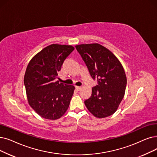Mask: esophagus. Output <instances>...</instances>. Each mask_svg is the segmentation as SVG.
Instances as JSON below:
<instances>
[{
  "mask_svg": "<svg viewBox=\"0 0 157 157\" xmlns=\"http://www.w3.org/2000/svg\"><path fill=\"white\" fill-rule=\"evenodd\" d=\"M76 90H77L78 91H79V90H81V88H82V87H81V86H76Z\"/></svg>",
  "mask_w": 157,
  "mask_h": 157,
  "instance_id": "34e87169",
  "label": "esophagus"
}]
</instances>
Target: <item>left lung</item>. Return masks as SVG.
I'll list each match as a JSON object with an SVG mask.
<instances>
[{
  "instance_id": "obj_1",
  "label": "left lung",
  "mask_w": 157,
  "mask_h": 157,
  "mask_svg": "<svg viewBox=\"0 0 157 157\" xmlns=\"http://www.w3.org/2000/svg\"><path fill=\"white\" fill-rule=\"evenodd\" d=\"M76 48L98 85L93 87L91 97L85 105L97 118L113 114L123 99L127 79L124 68L114 54L101 44H80Z\"/></svg>"
}]
</instances>
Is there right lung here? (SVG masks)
Listing matches in <instances>:
<instances>
[{"label":"right lung","instance_id":"add662e5","mask_svg":"<svg viewBox=\"0 0 157 157\" xmlns=\"http://www.w3.org/2000/svg\"><path fill=\"white\" fill-rule=\"evenodd\" d=\"M72 45L51 44L30 60L24 75L28 103L40 117L56 120L62 117L70 105L75 87L54 81Z\"/></svg>","mask_w":157,"mask_h":157}]
</instances>
